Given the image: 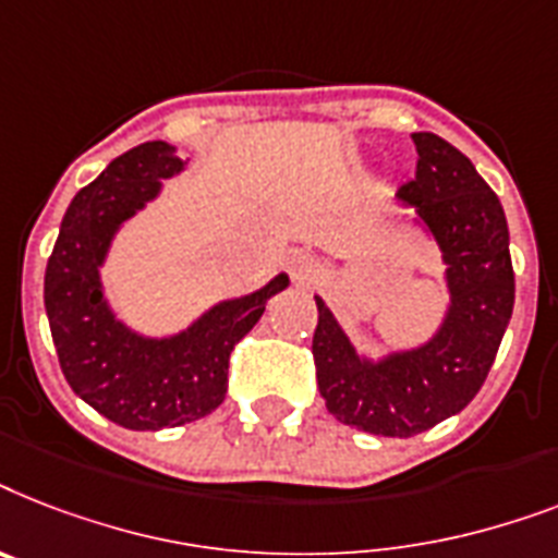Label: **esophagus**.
Listing matches in <instances>:
<instances>
[{
  "label": "esophagus",
  "mask_w": 558,
  "mask_h": 558,
  "mask_svg": "<svg viewBox=\"0 0 558 558\" xmlns=\"http://www.w3.org/2000/svg\"><path fill=\"white\" fill-rule=\"evenodd\" d=\"M288 270H291L293 282L307 284V282H314L316 276H319L323 265H319V258H316L314 253L293 251L291 256H288Z\"/></svg>",
  "instance_id": "34e87169"
}]
</instances>
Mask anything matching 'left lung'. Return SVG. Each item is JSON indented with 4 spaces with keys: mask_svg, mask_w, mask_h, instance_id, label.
Here are the masks:
<instances>
[{
    "mask_svg": "<svg viewBox=\"0 0 558 558\" xmlns=\"http://www.w3.org/2000/svg\"><path fill=\"white\" fill-rule=\"evenodd\" d=\"M417 172L398 190L414 225L438 244L449 305L438 331L414 349L365 356L323 296H314L316 383L340 423L412 438L466 409L489 374L512 316L515 276L505 207L472 160L444 137L414 132Z\"/></svg>",
    "mask_w": 558,
    "mask_h": 558,
    "instance_id": "1",
    "label": "left lung"
}]
</instances>
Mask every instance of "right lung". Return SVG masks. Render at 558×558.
<instances>
[{
    "instance_id": "obj_1",
    "label": "right lung",
    "mask_w": 558,
    "mask_h": 558,
    "mask_svg": "<svg viewBox=\"0 0 558 558\" xmlns=\"http://www.w3.org/2000/svg\"><path fill=\"white\" fill-rule=\"evenodd\" d=\"M184 160L167 141L120 155L83 186L62 216L46 267V314L60 368L77 398L123 429L184 426L225 403L230 351L265 314L288 274L265 288L221 300L184 331L146 337L111 311L100 267L123 221L158 198L160 181Z\"/></svg>"
}]
</instances>
